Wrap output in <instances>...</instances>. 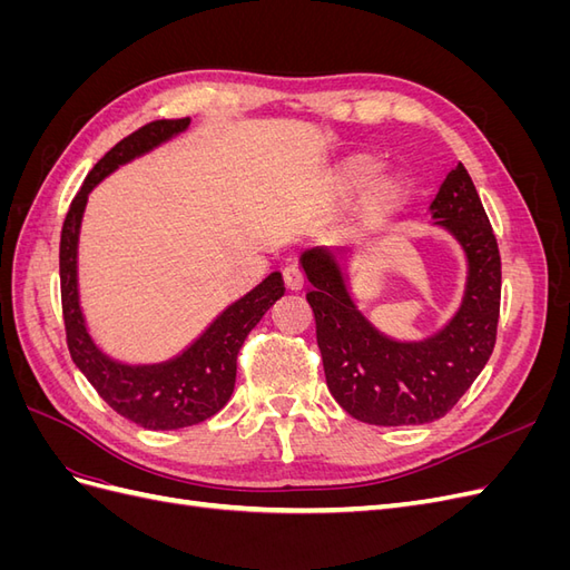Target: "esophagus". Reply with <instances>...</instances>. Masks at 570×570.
<instances>
[{
  "instance_id": "obj_1",
  "label": "esophagus",
  "mask_w": 570,
  "mask_h": 570,
  "mask_svg": "<svg viewBox=\"0 0 570 570\" xmlns=\"http://www.w3.org/2000/svg\"><path fill=\"white\" fill-rule=\"evenodd\" d=\"M283 283L289 292H299L304 287V273L297 266H285L283 271Z\"/></svg>"
}]
</instances>
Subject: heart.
Here are the masks:
<instances>
[{"instance_id":"heart-1","label":"heart","mask_w":570,"mask_h":570,"mask_svg":"<svg viewBox=\"0 0 570 570\" xmlns=\"http://www.w3.org/2000/svg\"><path fill=\"white\" fill-rule=\"evenodd\" d=\"M377 170H381V164H377L373 157H366V154H358V157L347 159L335 170V178H333L335 193L340 197H350L358 193V189H364L375 179ZM402 202H404L402 183H396L394 178H383L371 186V193L366 195V202H364V212L368 218H375V220L387 218L390 214L400 209Z\"/></svg>"}]
</instances>
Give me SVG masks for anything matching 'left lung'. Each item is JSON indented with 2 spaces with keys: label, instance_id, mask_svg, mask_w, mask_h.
Segmentation results:
<instances>
[{
  "label": "left lung",
  "instance_id": "obj_1",
  "mask_svg": "<svg viewBox=\"0 0 570 570\" xmlns=\"http://www.w3.org/2000/svg\"><path fill=\"white\" fill-rule=\"evenodd\" d=\"M430 212L465 249L469 285L450 325L423 342H394L377 333L354 306L331 249L302 254L327 390L350 416L368 425H421L442 419L494 350L502 258L463 164L446 174Z\"/></svg>",
  "mask_w": 570,
  "mask_h": 570
}]
</instances>
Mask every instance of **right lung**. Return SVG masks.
I'll return each instance as SVG.
<instances>
[{
	"label": "right lung",
	"mask_w": 570,
	"mask_h": 570,
	"mask_svg": "<svg viewBox=\"0 0 570 570\" xmlns=\"http://www.w3.org/2000/svg\"><path fill=\"white\" fill-rule=\"evenodd\" d=\"M189 118H164L137 128L101 157L73 197L61 228L59 275L66 344L76 366L97 394L120 416L147 430H178L212 419L228 404L235 390L237 354L252 327L285 295L281 273H271L233 306H228L193 347L157 366H126L101 354L85 331L78 304V233L90 189L111 170L168 137L185 130Z\"/></svg>",
	"instance_id": "1"
}]
</instances>
